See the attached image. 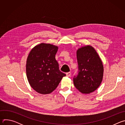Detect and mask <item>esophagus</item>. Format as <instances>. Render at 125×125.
I'll list each match as a JSON object with an SVG mask.
<instances>
[{"mask_svg":"<svg viewBox=\"0 0 125 125\" xmlns=\"http://www.w3.org/2000/svg\"><path fill=\"white\" fill-rule=\"evenodd\" d=\"M66 75L67 77H70L71 75V72H68L66 73Z\"/></svg>","mask_w":125,"mask_h":125,"instance_id":"1","label":"esophagus"}]
</instances>
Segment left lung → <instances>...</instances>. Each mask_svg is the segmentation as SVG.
I'll list each match as a JSON object with an SVG mask.
<instances>
[{
	"label": "left lung",
	"mask_w": 125,
	"mask_h": 125,
	"mask_svg": "<svg viewBox=\"0 0 125 125\" xmlns=\"http://www.w3.org/2000/svg\"><path fill=\"white\" fill-rule=\"evenodd\" d=\"M79 73L73 81L76 88L81 93L89 94L100 85L103 77L102 62L95 49L87 45L77 50Z\"/></svg>",
	"instance_id": "obj_1"
}]
</instances>
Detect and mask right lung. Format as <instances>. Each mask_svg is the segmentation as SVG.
<instances>
[{"label":"right lung","instance_id":"right-lung-1","mask_svg":"<svg viewBox=\"0 0 125 125\" xmlns=\"http://www.w3.org/2000/svg\"><path fill=\"white\" fill-rule=\"evenodd\" d=\"M58 47L42 43L30 52L27 59L26 75L31 86L42 94L54 91L66 74L59 69L55 59Z\"/></svg>","mask_w":125,"mask_h":125}]
</instances>
